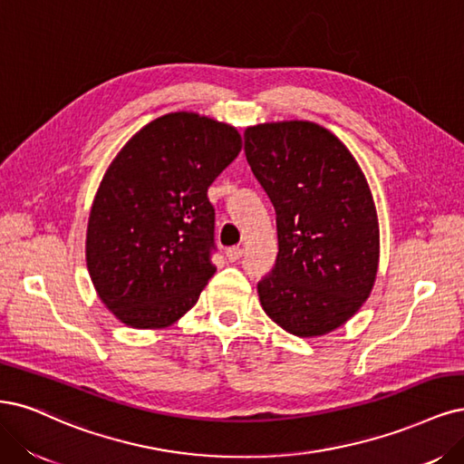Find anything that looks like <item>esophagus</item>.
I'll return each instance as SVG.
<instances>
[{"mask_svg": "<svg viewBox=\"0 0 464 464\" xmlns=\"http://www.w3.org/2000/svg\"><path fill=\"white\" fill-rule=\"evenodd\" d=\"M242 255H244V249L239 246H232V247L227 249V257H228L230 263H236V261L242 259Z\"/></svg>", "mask_w": 464, "mask_h": 464, "instance_id": "obj_1", "label": "esophagus"}]
</instances>
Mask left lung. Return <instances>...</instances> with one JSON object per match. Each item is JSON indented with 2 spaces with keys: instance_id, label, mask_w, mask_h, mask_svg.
<instances>
[{
  "instance_id": "1",
  "label": "left lung",
  "mask_w": 464,
  "mask_h": 464,
  "mask_svg": "<svg viewBox=\"0 0 464 464\" xmlns=\"http://www.w3.org/2000/svg\"><path fill=\"white\" fill-rule=\"evenodd\" d=\"M244 150L276 211V263L259 284L273 321L299 338L342 326L371 295L380 232L355 157L305 121L251 126Z\"/></svg>"
}]
</instances>
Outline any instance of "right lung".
<instances>
[{
  "label": "right lung",
  "instance_id": "1",
  "mask_svg": "<svg viewBox=\"0 0 464 464\" xmlns=\"http://www.w3.org/2000/svg\"><path fill=\"white\" fill-rule=\"evenodd\" d=\"M242 150L234 126L196 113L146 124L95 194L86 261L95 292L132 328H163L196 305L215 275L207 189Z\"/></svg>",
  "mask_w": 464,
  "mask_h": 464
}]
</instances>
